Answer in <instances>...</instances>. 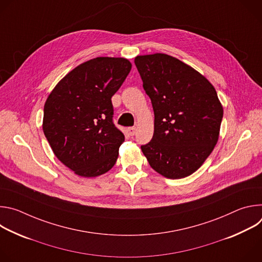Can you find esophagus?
Returning <instances> with one entry per match:
<instances>
[{"label":"esophagus","mask_w":262,"mask_h":262,"mask_svg":"<svg viewBox=\"0 0 262 262\" xmlns=\"http://www.w3.org/2000/svg\"><path fill=\"white\" fill-rule=\"evenodd\" d=\"M127 132H128V134H129L130 136H134V135L136 134V127H135V126L128 127V128H127Z\"/></svg>","instance_id":"34e87169"}]
</instances>
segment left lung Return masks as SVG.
<instances>
[{
  "label": "left lung",
  "mask_w": 262,
  "mask_h": 262,
  "mask_svg": "<svg viewBox=\"0 0 262 262\" xmlns=\"http://www.w3.org/2000/svg\"><path fill=\"white\" fill-rule=\"evenodd\" d=\"M135 64L155 112L151 141L141 149L170 179L196 172L217 142L223 106L214 87L190 65L166 55L137 56Z\"/></svg>",
  "instance_id": "1"
}]
</instances>
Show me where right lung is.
Instances as JSON below:
<instances>
[{
    "label": "right lung",
    "mask_w": 262,
    "mask_h": 262,
    "mask_svg": "<svg viewBox=\"0 0 262 262\" xmlns=\"http://www.w3.org/2000/svg\"><path fill=\"white\" fill-rule=\"evenodd\" d=\"M132 63L97 57L68 72L49 95L42 128L53 152L82 177H96L115 165L124 135L113 123V96Z\"/></svg>",
    "instance_id": "add662e5"
}]
</instances>
